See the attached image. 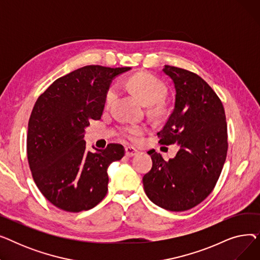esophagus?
Returning a JSON list of instances; mask_svg holds the SVG:
<instances>
[{
  "instance_id": "34e87169",
  "label": "esophagus",
  "mask_w": 260,
  "mask_h": 260,
  "mask_svg": "<svg viewBox=\"0 0 260 260\" xmlns=\"http://www.w3.org/2000/svg\"><path fill=\"white\" fill-rule=\"evenodd\" d=\"M138 153H139L138 149H136V148L133 147V146H126V147H125V154H126V156H128V157L136 156Z\"/></svg>"
}]
</instances>
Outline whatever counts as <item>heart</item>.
I'll return each instance as SVG.
<instances>
[{"mask_svg": "<svg viewBox=\"0 0 260 260\" xmlns=\"http://www.w3.org/2000/svg\"><path fill=\"white\" fill-rule=\"evenodd\" d=\"M121 85L137 93L145 105H155L160 103L165 99L167 93L166 85L162 83V81L155 76L147 74H137L128 79L123 80L121 81ZM117 94L118 90L116 85L109 86L104 95L105 105H112L117 98ZM120 132L123 137L135 141L139 136L145 133V126L138 124L123 125L120 128Z\"/></svg>", "mask_w": 260, "mask_h": 260, "instance_id": "obj_1", "label": "heart"}]
</instances>
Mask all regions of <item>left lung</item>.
Here are the masks:
<instances>
[{"label":"left lung","instance_id":"left-lung-1","mask_svg":"<svg viewBox=\"0 0 260 260\" xmlns=\"http://www.w3.org/2000/svg\"><path fill=\"white\" fill-rule=\"evenodd\" d=\"M163 72L174 83L175 103L157 135L160 144H177L179 151L169 161L148 151L153 167L143 177V186L158 207L182 212L214 189L226 158L228 127L219 97L201 77L170 65Z\"/></svg>","mask_w":260,"mask_h":260}]
</instances>
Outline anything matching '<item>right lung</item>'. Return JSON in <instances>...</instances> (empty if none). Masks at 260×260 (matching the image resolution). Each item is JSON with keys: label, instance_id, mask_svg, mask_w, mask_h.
Masks as SVG:
<instances>
[{"label": "right lung", "instance_id": "add662e5", "mask_svg": "<svg viewBox=\"0 0 260 260\" xmlns=\"http://www.w3.org/2000/svg\"><path fill=\"white\" fill-rule=\"evenodd\" d=\"M131 67H81L57 79L36 101L28 122L27 159L35 183L54 207L87 211L107 193V168L125 154L109 143L89 152L83 140L90 120H99L104 95L116 76Z\"/></svg>", "mask_w": 260, "mask_h": 260}]
</instances>
